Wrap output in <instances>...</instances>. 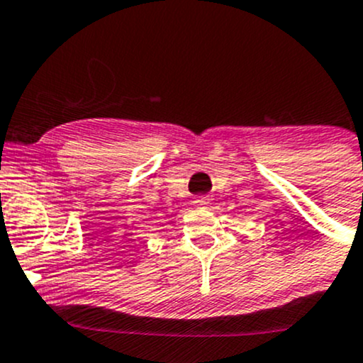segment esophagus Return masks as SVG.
Instances as JSON below:
<instances>
[{
  "label": "esophagus",
  "mask_w": 363,
  "mask_h": 363,
  "mask_svg": "<svg viewBox=\"0 0 363 363\" xmlns=\"http://www.w3.org/2000/svg\"><path fill=\"white\" fill-rule=\"evenodd\" d=\"M192 203H194V206H196L197 209H204V208H208V206H209V199H208L206 196L196 197V199H194Z\"/></svg>",
  "instance_id": "34e87169"
}]
</instances>
